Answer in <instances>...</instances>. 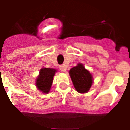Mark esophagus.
Listing matches in <instances>:
<instances>
[{"instance_id": "1", "label": "esophagus", "mask_w": 130, "mask_h": 130, "mask_svg": "<svg viewBox=\"0 0 130 130\" xmlns=\"http://www.w3.org/2000/svg\"><path fill=\"white\" fill-rule=\"evenodd\" d=\"M59 69L63 72H65L67 71V67H65V65H61L59 67Z\"/></svg>"}]
</instances>
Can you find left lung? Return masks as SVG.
Segmentation results:
<instances>
[{
  "label": "left lung",
  "instance_id": "left-lung-1",
  "mask_svg": "<svg viewBox=\"0 0 130 130\" xmlns=\"http://www.w3.org/2000/svg\"><path fill=\"white\" fill-rule=\"evenodd\" d=\"M69 74L74 88L78 92L84 93L88 92L93 83V77L84 65L78 64L70 69Z\"/></svg>",
  "mask_w": 130,
  "mask_h": 130
}]
</instances>
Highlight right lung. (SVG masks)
<instances>
[{
	"label": "right lung",
	"mask_w": 130,
	"mask_h": 130,
	"mask_svg": "<svg viewBox=\"0 0 130 130\" xmlns=\"http://www.w3.org/2000/svg\"><path fill=\"white\" fill-rule=\"evenodd\" d=\"M56 71L55 69L51 68H42L40 69L39 75L36 80V86L43 93H48L50 92L53 82V77Z\"/></svg>",
	"instance_id": "right-lung-1"
}]
</instances>
